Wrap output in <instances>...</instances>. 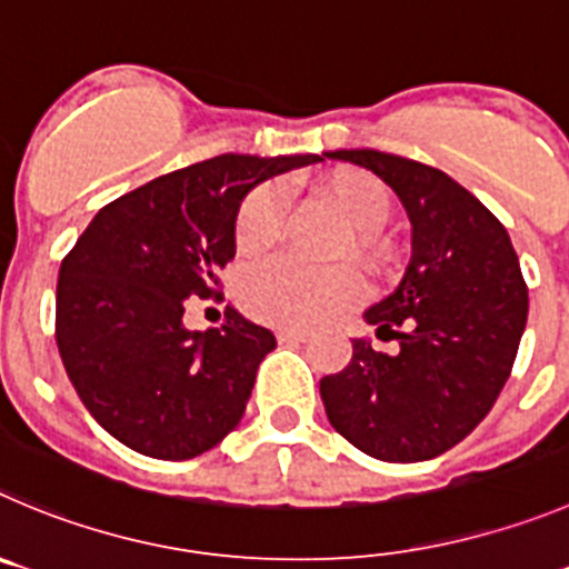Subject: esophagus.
<instances>
[{
	"label": "esophagus",
	"instance_id": "1",
	"mask_svg": "<svg viewBox=\"0 0 569 569\" xmlns=\"http://www.w3.org/2000/svg\"><path fill=\"white\" fill-rule=\"evenodd\" d=\"M280 342H306L309 331H300V328H278Z\"/></svg>",
	"mask_w": 569,
	"mask_h": 569
}]
</instances>
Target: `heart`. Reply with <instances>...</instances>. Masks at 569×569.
Masks as SVG:
<instances>
[{
  "label": "heart",
  "instance_id": "b5f03b06",
  "mask_svg": "<svg viewBox=\"0 0 569 569\" xmlns=\"http://www.w3.org/2000/svg\"><path fill=\"white\" fill-rule=\"evenodd\" d=\"M320 196L357 227L353 249L376 260L381 243L373 238L390 219V190L376 177L353 168L331 173L320 184ZM286 221V193L280 184H258L249 190L236 216V247L241 254L267 252L280 238ZM368 278L357 267H311L297 258H274L249 269L241 280V300L254 317L291 328H317L339 320L368 300Z\"/></svg>",
  "mask_w": 569,
  "mask_h": 569
}]
</instances>
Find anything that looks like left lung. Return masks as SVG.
Listing matches in <instances>:
<instances>
[{"label": "left lung", "mask_w": 569, "mask_h": 569, "mask_svg": "<svg viewBox=\"0 0 569 569\" xmlns=\"http://www.w3.org/2000/svg\"><path fill=\"white\" fill-rule=\"evenodd\" d=\"M331 159L385 179L412 224V260L387 300L365 311L387 357L357 339L348 368L320 381L328 421L359 452L418 463L466 438L511 376L528 286L500 219L432 164L357 148Z\"/></svg>", "instance_id": "obj_1"}]
</instances>
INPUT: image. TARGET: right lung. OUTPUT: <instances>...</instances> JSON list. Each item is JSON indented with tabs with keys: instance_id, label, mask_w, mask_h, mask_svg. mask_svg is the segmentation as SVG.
<instances>
[{
	"instance_id": "obj_1",
	"label": "right lung",
	"mask_w": 569,
	"mask_h": 569,
	"mask_svg": "<svg viewBox=\"0 0 569 569\" xmlns=\"http://www.w3.org/2000/svg\"><path fill=\"white\" fill-rule=\"evenodd\" d=\"M317 153H221L100 207L61 260L56 342L94 421L134 452L190 460L227 438L274 333L232 306L224 326H182L188 297H219L243 196Z\"/></svg>"
}]
</instances>
